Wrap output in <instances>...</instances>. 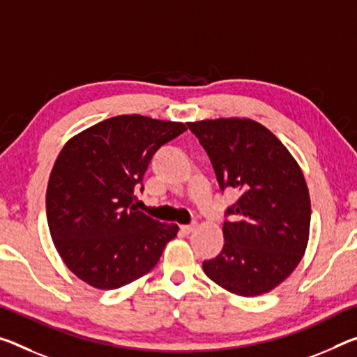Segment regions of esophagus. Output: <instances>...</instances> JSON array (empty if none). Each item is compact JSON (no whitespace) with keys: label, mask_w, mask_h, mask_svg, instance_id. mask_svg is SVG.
<instances>
[{"label":"esophagus","mask_w":357,"mask_h":357,"mask_svg":"<svg viewBox=\"0 0 357 357\" xmlns=\"http://www.w3.org/2000/svg\"><path fill=\"white\" fill-rule=\"evenodd\" d=\"M195 229H197V224H190V225H181V230H183L185 235L192 234V231H194Z\"/></svg>","instance_id":"obj_1"}]
</instances>
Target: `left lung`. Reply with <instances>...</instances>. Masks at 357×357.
Returning a JSON list of instances; mask_svg holds the SVG:
<instances>
[{
  "instance_id": "obj_1",
  "label": "left lung",
  "mask_w": 357,
  "mask_h": 357,
  "mask_svg": "<svg viewBox=\"0 0 357 357\" xmlns=\"http://www.w3.org/2000/svg\"><path fill=\"white\" fill-rule=\"evenodd\" d=\"M213 163L220 189L241 197L224 222V248L203 262L209 280L241 297L280 286L305 254L311 203L302 168L281 141L248 117L188 122Z\"/></svg>"
}]
</instances>
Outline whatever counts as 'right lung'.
I'll return each instance as SVG.
<instances>
[{"mask_svg": "<svg viewBox=\"0 0 357 357\" xmlns=\"http://www.w3.org/2000/svg\"><path fill=\"white\" fill-rule=\"evenodd\" d=\"M183 122L123 114L66 141L46 192L47 224L65 265L97 289H117L149 273L176 224L133 205L152 155L185 132Z\"/></svg>", "mask_w": 357, "mask_h": 357, "instance_id": "right-lung-1", "label": "right lung"}]
</instances>
